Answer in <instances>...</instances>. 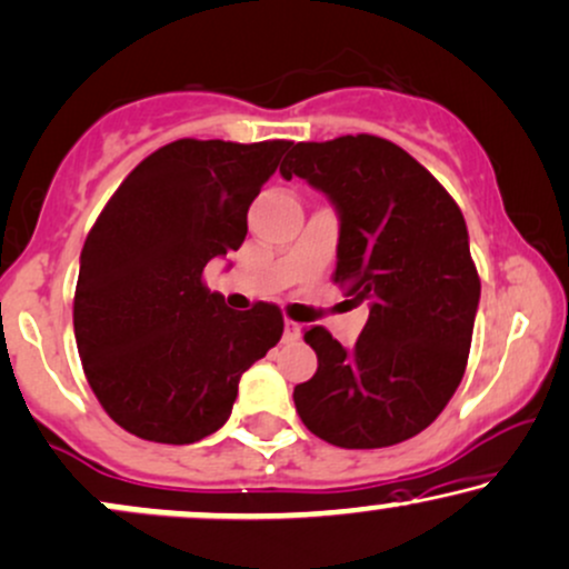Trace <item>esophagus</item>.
Segmentation results:
<instances>
[{"label": "esophagus", "mask_w": 569, "mask_h": 569, "mask_svg": "<svg viewBox=\"0 0 569 569\" xmlns=\"http://www.w3.org/2000/svg\"><path fill=\"white\" fill-rule=\"evenodd\" d=\"M284 340H290V343H296V340H300V325L290 322V319H287V322H284Z\"/></svg>", "instance_id": "esophagus-1"}]
</instances>
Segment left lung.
<instances>
[{"label":"left lung","mask_w":569,"mask_h":569,"mask_svg":"<svg viewBox=\"0 0 569 569\" xmlns=\"http://www.w3.org/2000/svg\"><path fill=\"white\" fill-rule=\"evenodd\" d=\"M282 178L309 180L340 218L332 279L370 306L353 349L306 330L319 367L292 399L306 429L346 450L391 447L437 420L469 362L479 273L456 199L378 136L296 143Z\"/></svg>","instance_id":"left-lung-1"}]
</instances>
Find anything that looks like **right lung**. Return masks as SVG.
I'll use <instances>...</instances> for the list:
<instances>
[{
	"mask_svg": "<svg viewBox=\"0 0 569 569\" xmlns=\"http://www.w3.org/2000/svg\"><path fill=\"white\" fill-rule=\"evenodd\" d=\"M290 146L172 140L122 180L87 233L73 336L87 383L124 431L159 445L210 437L242 372L282 338L279 306L233 311L202 273L242 247L247 210Z\"/></svg>",
	"mask_w": 569,
	"mask_h": 569,
	"instance_id": "right-lung-1",
	"label": "right lung"
}]
</instances>
